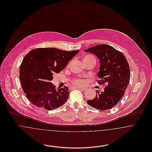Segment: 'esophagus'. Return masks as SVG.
<instances>
[{"label": "esophagus", "instance_id": "34e87169", "mask_svg": "<svg viewBox=\"0 0 152 152\" xmlns=\"http://www.w3.org/2000/svg\"><path fill=\"white\" fill-rule=\"evenodd\" d=\"M77 88H79L80 89H81V90H83V91H86L87 89L86 88H84V87H77Z\"/></svg>", "mask_w": 152, "mask_h": 152}]
</instances>
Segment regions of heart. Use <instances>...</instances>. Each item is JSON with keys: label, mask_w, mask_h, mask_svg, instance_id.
Returning <instances> with one entry per match:
<instances>
[{"label": "heart", "mask_w": 152, "mask_h": 152, "mask_svg": "<svg viewBox=\"0 0 152 152\" xmlns=\"http://www.w3.org/2000/svg\"><path fill=\"white\" fill-rule=\"evenodd\" d=\"M89 57H93V56H92L91 55H88L87 56H86L85 58H89ZM72 82L74 84L77 85V86H83L85 84V80L82 79H80V78L74 79L72 80Z\"/></svg>", "instance_id": "1"}]
</instances>
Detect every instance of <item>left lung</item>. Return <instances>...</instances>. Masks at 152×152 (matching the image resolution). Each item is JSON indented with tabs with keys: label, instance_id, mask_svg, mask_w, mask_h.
Instances as JSON below:
<instances>
[{
	"label": "left lung",
	"instance_id": "obj_1",
	"mask_svg": "<svg viewBox=\"0 0 152 152\" xmlns=\"http://www.w3.org/2000/svg\"><path fill=\"white\" fill-rule=\"evenodd\" d=\"M94 53L100 63L98 72V83H106L104 92H96V97L87 100V103L101 110H108L115 106L122 99L129 85L130 68L125 56L113 47L107 45H97L85 50Z\"/></svg>",
	"mask_w": 152,
	"mask_h": 152
}]
</instances>
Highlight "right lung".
<instances>
[{
    "label": "right lung",
    "instance_id": "obj_1",
    "mask_svg": "<svg viewBox=\"0 0 152 152\" xmlns=\"http://www.w3.org/2000/svg\"><path fill=\"white\" fill-rule=\"evenodd\" d=\"M79 51L39 48L26 55L20 66V80L24 92L33 105L50 110L65 104L69 94L68 87L56 89L51 81Z\"/></svg>",
    "mask_w": 152,
    "mask_h": 152
}]
</instances>
